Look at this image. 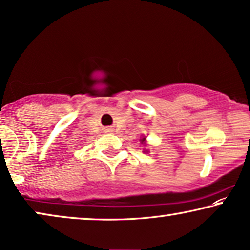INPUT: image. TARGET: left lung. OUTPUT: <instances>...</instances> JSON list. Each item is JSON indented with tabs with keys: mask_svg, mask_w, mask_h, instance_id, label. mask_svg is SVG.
Instances as JSON below:
<instances>
[{
	"mask_svg": "<svg viewBox=\"0 0 250 250\" xmlns=\"http://www.w3.org/2000/svg\"><path fill=\"white\" fill-rule=\"evenodd\" d=\"M144 140H145V138H143V139H142V142H144Z\"/></svg>",
	"mask_w": 250,
	"mask_h": 250,
	"instance_id": "1",
	"label": "left lung"
}]
</instances>
